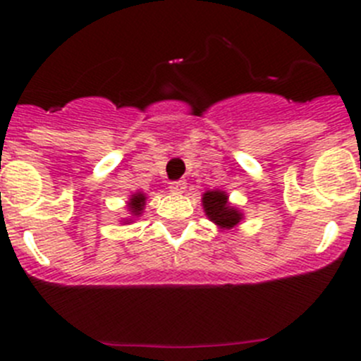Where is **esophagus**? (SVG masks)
Returning <instances> with one entry per match:
<instances>
[{
  "label": "esophagus",
  "mask_w": 361,
  "mask_h": 361,
  "mask_svg": "<svg viewBox=\"0 0 361 361\" xmlns=\"http://www.w3.org/2000/svg\"><path fill=\"white\" fill-rule=\"evenodd\" d=\"M187 188V181L185 180H174L169 183V190L174 192V194H181Z\"/></svg>",
  "instance_id": "34e87169"
}]
</instances>
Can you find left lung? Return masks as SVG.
Instances as JSON below:
<instances>
[{"mask_svg":"<svg viewBox=\"0 0 361 361\" xmlns=\"http://www.w3.org/2000/svg\"><path fill=\"white\" fill-rule=\"evenodd\" d=\"M202 204L209 220L220 225L221 228H232L241 220V214L227 204V195L224 192H206L202 197Z\"/></svg>","mask_w":361,"mask_h":361,"instance_id":"left-lung-1","label":"left lung"}]
</instances>
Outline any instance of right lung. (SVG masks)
<instances>
[{"label": "right lung", "mask_w": 361, "mask_h": 361, "mask_svg": "<svg viewBox=\"0 0 361 361\" xmlns=\"http://www.w3.org/2000/svg\"><path fill=\"white\" fill-rule=\"evenodd\" d=\"M143 206H145V195L143 194L133 195V199H130V202H129L130 213L140 214L141 209H143Z\"/></svg>", "instance_id": "add662e5"}]
</instances>
